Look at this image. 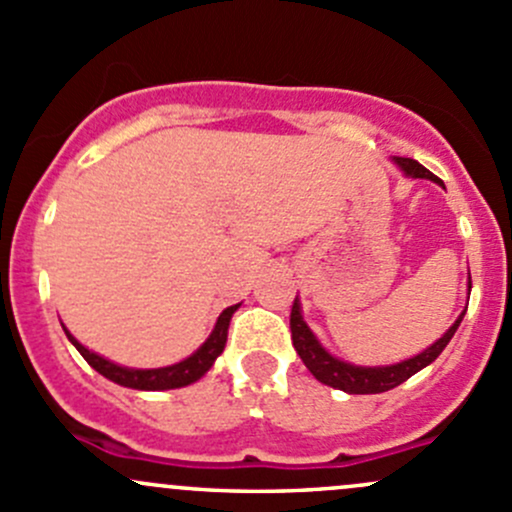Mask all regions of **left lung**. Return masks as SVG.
Listing matches in <instances>:
<instances>
[{"mask_svg": "<svg viewBox=\"0 0 512 512\" xmlns=\"http://www.w3.org/2000/svg\"><path fill=\"white\" fill-rule=\"evenodd\" d=\"M395 161L400 164V169L405 171L407 176H412V179L439 181L437 176H434L429 169H424L419 161L405 159V157H397ZM464 314H461L459 319L454 321V326H451L437 343H432L427 351L414 355V358L405 360V363L387 365V368H358V365L343 363V360L328 355L324 348H321V343L314 338V333L309 331V326L304 324V319H301L297 299H294L292 314H289V328H292V343L294 348H297L299 358L304 360V365L311 370V375H314L319 383L331 385L343 392H351V395H378V392H387L392 390V387L402 385L405 380H410L414 373L427 368L432 360H437L439 353L446 348V343H449L451 336L456 333V328H459Z\"/></svg>", "mask_w": 512, "mask_h": 512, "instance_id": "8db88e82", "label": "left lung"}]
</instances>
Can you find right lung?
I'll return each mask as SVG.
<instances>
[{"mask_svg":"<svg viewBox=\"0 0 512 512\" xmlns=\"http://www.w3.org/2000/svg\"><path fill=\"white\" fill-rule=\"evenodd\" d=\"M235 309H238V304L228 306V309L218 316V324H215L213 333L208 336V341L203 343L191 358L181 360V363L176 365H169V368H157V370L122 368V365H115L110 363V360L100 358L98 353H90L88 348L80 346V343L75 341L66 328H63V331H66L68 341L78 348V353L88 360V365H93L100 375H105V378L112 380V383L122 387H134V390H174V387L196 383L198 378H203V375L208 373L213 360L223 353L225 341H228V326H230V319H233Z\"/></svg>","mask_w":512,"mask_h":512,"instance_id":"obj_1","label":"right lung"}]
</instances>
